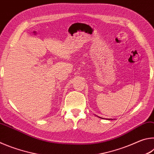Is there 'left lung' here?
I'll use <instances>...</instances> for the list:
<instances>
[{
  "label": "left lung",
  "instance_id": "8db88e82",
  "mask_svg": "<svg viewBox=\"0 0 154 154\" xmlns=\"http://www.w3.org/2000/svg\"><path fill=\"white\" fill-rule=\"evenodd\" d=\"M97 117H98V116H97ZM98 118H101V119H104V118H100V117H98Z\"/></svg>",
  "mask_w": 154,
  "mask_h": 154
}]
</instances>
